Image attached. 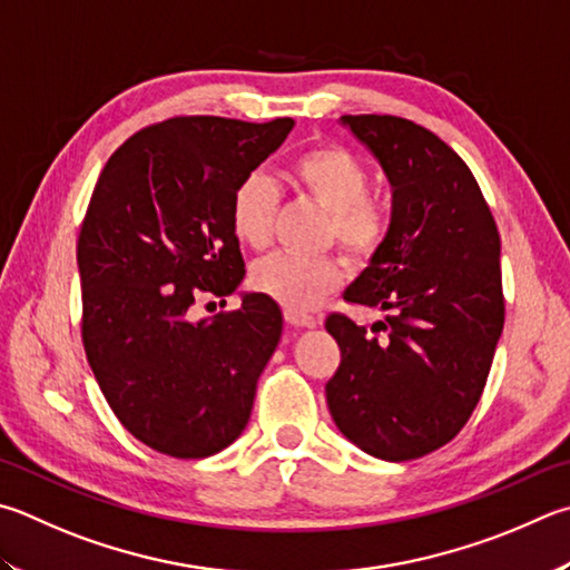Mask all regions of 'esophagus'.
<instances>
[{
    "mask_svg": "<svg viewBox=\"0 0 570 570\" xmlns=\"http://www.w3.org/2000/svg\"><path fill=\"white\" fill-rule=\"evenodd\" d=\"M284 318L288 321L292 326H298V328H316L321 321L312 314L306 312H296V308H284Z\"/></svg>",
    "mask_w": 570,
    "mask_h": 570,
    "instance_id": "34e87169",
    "label": "esophagus"
}]
</instances>
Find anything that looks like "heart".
<instances>
[{
	"label": "heart",
	"instance_id": "obj_1",
	"mask_svg": "<svg viewBox=\"0 0 570 570\" xmlns=\"http://www.w3.org/2000/svg\"><path fill=\"white\" fill-rule=\"evenodd\" d=\"M286 181L328 212V242L336 239L346 254L368 258L389 232V209L368 196L366 164L341 144H314L286 164ZM278 196L274 184L252 174L234 189L229 222L236 239L249 249L272 242ZM344 264L336 256L272 254L252 268V286L284 308L308 312L321 298L336 292Z\"/></svg>",
	"mask_w": 570,
	"mask_h": 570
}]
</instances>
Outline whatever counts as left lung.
<instances>
[{"label": "left lung", "instance_id": "obj_1", "mask_svg": "<svg viewBox=\"0 0 570 570\" xmlns=\"http://www.w3.org/2000/svg\"><path fill=\"white\" fill-rule=\"evenodd\" d=\"M341 124L379 159L393 202L386 239L344 298L386 312L371 338L344 314L326 331L341 364L326 384L338 431L384 461L441 449L479 403L503 331L501 236L465 161L436 134L389 114Z\"/></svg>", "mask_w": 570, "mask_h": 570}]
</instances>
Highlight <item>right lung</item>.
<instances>
[{
	"instance_id": "1",
	"label": "right lung",
	"mask_w": 570,
	"mask_h": 570,
	"mask_svg": "<svg viewBox=\"0 0 570 570\" xmlns=\"http://www.w3.org/2000/svg\"><path fill=\"white\" fill-rule=\"evenodd\" d=\"M292 129L286 117L151 124L111 154L91 194L77 242L81 341L114 416L167 456H214L242 436L282 338V308L264 294L189 314L242 284L232 196Z\"/></svg>"
}]
</instances>
